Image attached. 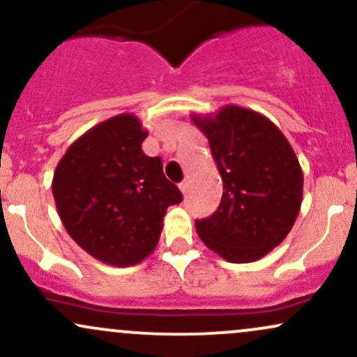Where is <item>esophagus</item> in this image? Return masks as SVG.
I'll return each instance as SVG.
<instances>
[{
  "label": "esophagus",
  "instance_id": "34e87169",
  "mask_svg": "<svg viewBox=\"0 0 357 357\" xmlns=\"http://www.w3.org/2000/svg\"><path fill=\"white\" fill-rule=\"evenodd\" d=\"M178 186H179V190H181L183 195H186V192H188V188H190V181H188V179H183V181L179 183Z\"/></svg>",
  "mask_w": 357,
  "mask_h": 357
}]
</instances>
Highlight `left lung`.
<instances>
[{"label":"left lung","mask_w":357,"mask_h":357,"mask_svg":"<svg viewBox=\"0 0 357 357\" xmlns=\"http://www.w3.org/2000/svg\"><path fill=\"white\" fill-rule=\"evenodd\" d=\"M208 137L223 179L221 203L210 218L196 220L208 248L231 264L260 260L296 223L304 173L282 130L252 109L225 105L213 116L192 114Z\"/></svg>","instance_id":"obj_1"}]
</instances>
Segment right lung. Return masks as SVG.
Segmentation results:
<instances>
[{"label": "right lung", "instance_id": "add662e5", "mask_svg": "<svg viewBox=\"0 0 357 357\" xmlns=\"http://www.w3.org/2000/svg\"><path fill=\"white\" fill-rule=\"evenodd\" d=\"M147 130L119 114L82 134L60 159L52 191L65 230L89 255L130 267L154 252L167 206L181 203L161 158L142 153Z\"/></svg>", "mask_w": 357, "mask_h": 357}]
</instances>
